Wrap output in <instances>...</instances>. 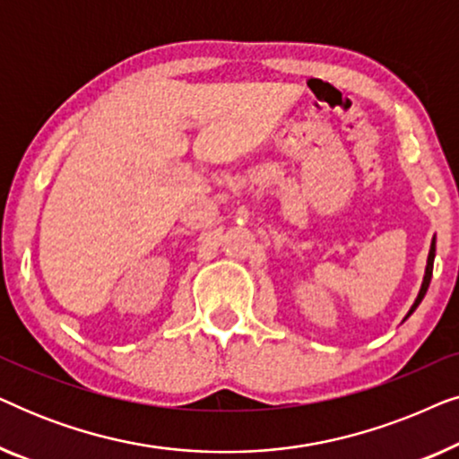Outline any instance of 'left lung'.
Returning <instances> with one entry per match:
<instances>
[{
	"instance_id": "left-lung-1",
	"label": "left lung",
	"mask_w": 459,
	"mask_h": 459,
	"mask_svg": "<svg viewBox=\"0 0 459 459\" xmlns=\"http://www.w3.org/2000/svg\"><path fill=\"white\" fill-rule=\"evenodd\" d=\"M435 250H437V238H432V242H430V253H429V261H426V272H424V280H422V286H420V292H418V299L413 300V305H411V309H410V313H407L405 316V319L411 316L413 311L418 309V305L422 303V299H424V294H426V290H429V286H430V278H432V265H435Z\"/></svg>"
}]
</instances>
